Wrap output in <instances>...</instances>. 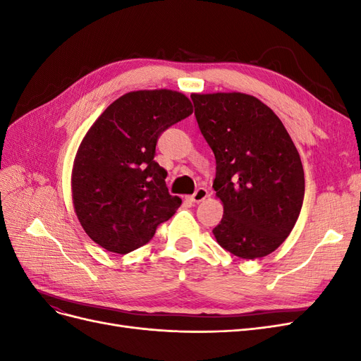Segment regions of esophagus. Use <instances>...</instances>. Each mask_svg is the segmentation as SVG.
<instances>
[{
	"mask_svg": "<svg viewBox=\"0 0 361 361\" xmlns=\"http://www.w3.org/2000/svg\"><path fill=\"white\" fill-rule=\"evenodd\" d=\"M207 197V190L206 188H199L192 195H188L187 200L192 202V203H200Z\"/></svg>",
	"mask_w": 361,
	"mask_h": 361,
	"instance_id": "obj_1",
	"label": "esophagus"
}]
</instances>
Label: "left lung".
Instances as JSON below:
<instances>
[{
    "mask_svg": "<svg viewBox=\"0 0 361 361\" xmlns=\"http://www.w3.org/2000/svg\"><path fill=\"white\" fill-rule=\"evenodd\" d=\"M191 99L215 155L212 188L224 207L212 233L228 253L264 257L283 244L301 212L298 150L276 113L255 96L192 93Z\"/></svg>",
    "mask_w": 361,
    "mask_h": 361,
    "instance_id": "1",
    "label": "left lung"
}]
</instances>
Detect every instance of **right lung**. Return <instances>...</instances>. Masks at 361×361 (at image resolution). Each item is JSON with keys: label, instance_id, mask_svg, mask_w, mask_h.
Returning a JSON list of instances; mask_svg holds the SVG:
<instances>
[{"label": "right lung", "instance_id": "obj_1", "mask_svg": "<svg viewBox=\"0 0 361 361\" xmlns=\"http://www.w3.org/2000/svg\"><path fill=\"white\" fill-rule=\"evenodd\" d=\"M192 113L180 92L137 90L120 96L87 130L73 159V209L84 232L111 253L147 244L178 211L167 171L157 161L158 137Z\"/></svg>", "mask_w": 361, "mask_h": 361}]
</instances>
